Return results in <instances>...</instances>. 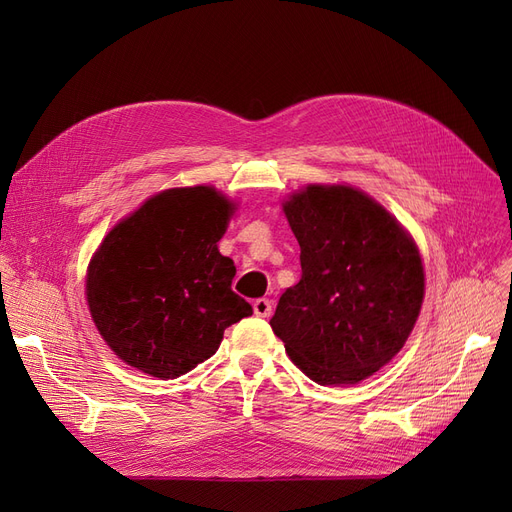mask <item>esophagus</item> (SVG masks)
Instances as JSON below:
<instances>
[{"instance_id":"34e87169","label":"esophagus","mask_w":512,"mask_h":512,"mask_svg":"<svg viewBox=\"0 0 512 512\" xmlns=\"http://www.w3.org/2000/svg\"><path fill=\"white\" fill-rule=\"evenodd\" d=\"M253 311L257 317H270L272 315V301L270 299H257L253 303Z\"/></svg>"}]
</instances>
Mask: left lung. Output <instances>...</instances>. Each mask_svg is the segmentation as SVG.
I'll list each match as a JSON object with an SVG mask.
<instances>
[{
	"mask_svg": "<svg viewBox=\"0 0 512 512\" xmlns=\"http://www.w3.org/2000/svg\"><path fill=\"white\" fill-rule=\"evenodd\" d=\"M284 213L303 274L270 326L313 382L357 384L413 332L425 290L421 255L407 230L353 186L309 184Z\"/></svg>",
	"mask_w": 512,
	"mask_h": 512,
	"instance_id": "8db88e82",
	"label": "left lung"
}]
</instances>
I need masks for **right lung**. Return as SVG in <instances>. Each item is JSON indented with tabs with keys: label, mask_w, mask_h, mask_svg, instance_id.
I'll use <instances>...</instances> for the list:
<instances>
[{
	"label": "right lung",
	"mask_w": 512,
	"mask_h": 512,
	"mask_svg": "<svg viewBox=\"0 0 512 512\" xmlns=\"http://www.w3.org/2000/svg\"><path fill=\"white\" fill-rule=\"evenodd\" d=\"M234 203L211 186L168 188L103 238L87 303L107 346L130 367L174 380L209 359L253 307L232 290L218 251Z\"/></svg>",
	"instance_id": "obj_1"
}]
</instances>
